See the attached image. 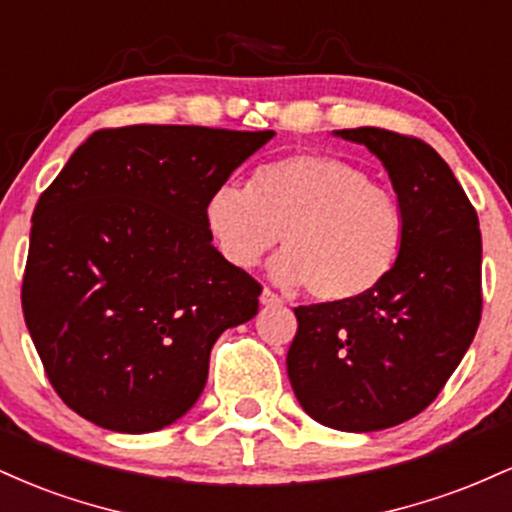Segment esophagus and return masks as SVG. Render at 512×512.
I'll return each mask as SVG.
<instances>
[{
    "label": "esophagus",
    "instance_id": "1",
    "mask_svg": "<svg viewBox=\"0 0 512 512\" xmlns=\"http://www.w3.org/2000/svg\"><path fill=\"white\" fill-rule=\"evenodd\" d=\"M260 303H262V305H267V308H269V305H279V303H281V298L276 296L274 291L262 289V293H260Z\"/></svg>",
    "mask_w": 512,
    "mask_h": 512
}]
</instances>
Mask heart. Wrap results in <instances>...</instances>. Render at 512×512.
Returning <instances> with one entry per match:
<instances>
[{
	"mask_svg": "<svg viewBox=\"0 0 512 512\" xmlns=\"http://www.w3.org/2000/svg\"><path fill=\"white\" fill-rule=\"evenodd\" d=\"M204 223L231 267L269 264L279 286L308 284L310 296L346 303L378 289L402 255L404 216L385 187L339 156L293 154L264 163L250 187L221 185L204 204Z\"/></svg>",
	"mask_w": 512,
	"mask_h": 512,
	"instance_id": "obj_1",
	"label": "heart"
}]
</instances>
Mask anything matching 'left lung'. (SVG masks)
<instances>
[{
	"label": "left lung",
	"instance_id": "left-lung-1",
	"mask_svg": "<svg viewBox=\"0 0 512 512\" xmlns=\"http://www.w3.org/2000/svg\"><path fill=\"white\" fill-rule=\"evenodd\" d=\"M380 158L404 216L390 276L346 303L293 308L286 370L317 424L383 431L421 414L467 354L481 320L477 211L433 146L378 127L334 129Z\"/></svg>",
	"mask_w": 512,
	"mask_h": 512
}]
</instances>
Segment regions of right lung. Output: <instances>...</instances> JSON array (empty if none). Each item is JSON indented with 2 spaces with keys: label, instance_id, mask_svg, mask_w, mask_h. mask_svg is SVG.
<instances>
[{
  "label": "right lung",
  "instance_id": "obj_1",
  "mask_svg": "<svg viewBox=\"0 0 512 512\" xmlns=\"http://www.w3.org/2000/svg\"><path fill=\"white\" fill-rule=\"evenodd\" d=\"M274 137L190 125L93 132L33 211L21 305L55 392L91 424L161 431L262 286L211 245L204 204Z\"/></svg>",
  "mask_w": 512,
  "mask_h": 512
}]
</instances>
